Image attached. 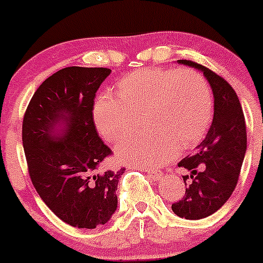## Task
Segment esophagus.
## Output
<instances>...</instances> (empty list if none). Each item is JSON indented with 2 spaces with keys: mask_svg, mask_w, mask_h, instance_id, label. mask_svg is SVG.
I'll list each match as a JSON object with an SVG mask.
<instances>
[{
  "mask_svg": "<svg viewBox=\"0 0 263 263\" xmlns=\"http://www.w3.org/2000/svg\"><path fill=\"white\" fill-rule=\"evenodd\" d=\"M142 172H146L148 176L154 179V181H160V179L163 178V173H160V172H158V171H150V169L145 168V169H142Z\"/></svg>",
  "mask_w": 263,
  "mask_h": 263,
  "instance_id": "34e87169",
  "label": "esophagus"
}]
</instances>
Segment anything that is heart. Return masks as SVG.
Returning <instances> with one entry per match:
<instances>
[{
	"mask_svg": "<svg viewBox=\"0 0 263 263\" xmlns=\"http://www.w3.org/2000/svg\"><path fill=\"white\" fill-rule=\"evenodd\" d=\"M214 97L206 79L195 70L145 68L122 79L116 95L104 94L92 109L99 134L118 142L136 129L137 119L147 132L121 142L116 156L123 163L158 168L177 150L197 145L208 132Z\"/></svg>",
	"mask_w": 263,
	"mask_h": 263,
	"instance_id": "b5f03b06",
	"label": "heart"
}]
</instances>
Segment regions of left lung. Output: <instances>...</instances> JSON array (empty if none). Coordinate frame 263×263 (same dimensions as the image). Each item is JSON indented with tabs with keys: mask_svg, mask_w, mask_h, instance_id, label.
I'll use <instances>...</instances> for the list:
<instances>
[{
	"mask_svg": "<svg viewBox=\"0 0 263 263\" xmlns=\"http://www.w3.org/2000/svg\"><path fill=\"white\" fill-rule=\"evenodd\" d=\"M178 62L202 71L214 95L213 123L195 154L178 163L190 174L183 176L187 185L184 196L172 205L179 217L200 220L216 213L237 185L247 151L246 121L237 92L229 82L200 63Z\"/></svg>",
	"mask_w": 263,
	"mask_h": 263,
	"instance_id": "8db88e82",
	"label": "left lung"
}]
</instances>
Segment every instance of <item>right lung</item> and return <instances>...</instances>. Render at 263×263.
Wrapping results in <instances>:
<instances>
[{"label": "right lung", "mask_w": 263, "mask_h": 263, "mask_svg": "<svg viewBox=\"0 0 263 263\" xmlns=\"http://www.w3.org/2000/svg\"><path fill=\"white\" fill-rule=\"evenodd\" d=\"M112 71L66 67L36 89L23 121V146L33 185L52 213L71 227L94 229L116 213L124 169L97 173L112 154L92 118L94 98Z\"/></svg>", "instance_id": "obj_1"}]
</instances>
